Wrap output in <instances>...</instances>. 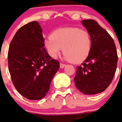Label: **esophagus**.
<instances>
[{"instance_id": "esophagus-1", "label": "esophagus", "mask_w": 122, "mask_h": 122, "mask_svg": "<svg viewBox=\"0 0 122 122\" xmlns=\"http://www.w3.org/2000/svg\"><path fill=\"white\" fill-rule=\"evenodd\" d=\"M66 64H62V63H60V68H64V67H66Z\"/></svg>"}]
</instances>
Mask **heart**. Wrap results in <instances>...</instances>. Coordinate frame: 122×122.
Instances as JSON below:
<instances>
[{"label":"heart","mask_w":122,"mask_h":122,"mask_svg":"<svg viewBox=\"0 0 122 122\" xmlns=\"http://www.w3.org/2000/svg\"><path fill=\"white\" fill-rule=\"evenodd\" d=\"M49 55L55 58L63 48L64 58L74 64L86 60L90 52L92 39L90 33L78 28L67 27L55 30L44 41Z\"/></svg>","instance_id":"obj_1"}]
</instances>
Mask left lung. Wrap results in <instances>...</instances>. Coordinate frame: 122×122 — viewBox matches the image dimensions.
Here are the masks:
<instances>
[{"label": "left lung", "mask_w": 122, "mask_h": 122, "mask_svg": "<svg viewBox=\"0 0 122 122\" xmlns=\"http://www.w3.org/2000/svg\"><path fill=\"white\" fill-rule=\"evenodd\" d=\"M82 24L90 33L92 46L89 55L77 66L74 78L76 86L85 94L104 92L111 83L117 64V54L113 39L99 23L84 19Z\"/></svg>", "instance_id": "1"}]
</instances>
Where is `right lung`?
I'll list each match as a JSON object with an SVG mask.
<instances>
[{
	"mask_svg": "<svg viewBox=\"0 0 122 122\" xmlns=\"http://www.w3.org/2000/svg\"><path fill=\"white\" fill-rule=\"evenodd\" d=\"M8 67L12 83L26 99H42L60 68L58 61L44 48L41 27L36 21L25 25L13 36L9 48Z\"/></svg>",
	"mask_w": 122,
	"mask_h": 122,
	"instance_id": "right-lung-1",
	"label": "right lung"
}]
</instances>
